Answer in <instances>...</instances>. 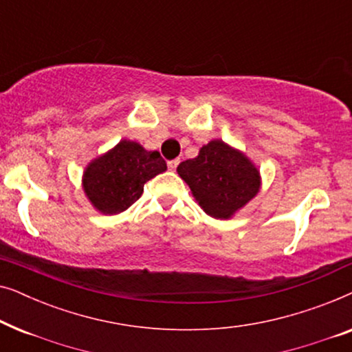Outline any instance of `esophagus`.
Returning <instances> with one entry per match:
<instances>
[{
    "label": "esophagus",
    "instance_id": "obj_1",
    "mask_svg": "<svg viewBox=\"0 0 352 352\" xmlns=\"http://www.w3.org/2000/svg\"><path fill=\"white\" fill-rule=\"evenodd\" d=\"M177 165H179V158H175V160L168 162V168H170L171 171H175L176 168H177Z\"/></svg>",
    "mask_w": 352,
    "mask_h": 352
}]
</instances>
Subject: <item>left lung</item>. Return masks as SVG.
<instances>
[{"instance_id":"left-lung-1","label":"left lung","mask_w":352,"mask_h":352,"mask_svg":"<svg viewBox=\"0 0 352 352\" xmlns=\"http://www.w3.org/2000/svg\"><path fill=\"white\" fill-rule=\"evenodd\" d=\"M176 171L200 208L214 219H230L261 189L256 165L221 139L205 144L199 155L179 163Z\"/></svg>"}]
</instances>
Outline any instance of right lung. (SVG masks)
Listing matches in <instances>:
<instances>
[{
	"label": "right lung",
	"mask_w": 352,
	"mask_h": 352,
	"mask_svg": "<svg viewBox=\"0 0 352 352\" xmlns=\"http://www.w3.org/2000/svg\"><path fill=\"white\" fill-rule=\"evenodd\" d=\"M166 171L158 152L123 139L85 168L81 184L91 205L102 214L128 210L144 192V184Z\"/></svg>",
	"instance_id": "obj_1"
}]
</instances>
